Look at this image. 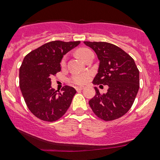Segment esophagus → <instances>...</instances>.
Masks as SVG:
<instances>
[{
	"instance_id": "esophagus-1",
	"label": "esophagus",
	"mask_w": 160,
	"mask_h": 160,
	"mask_svg": "<svg viewBox=\"0 0 160 160\" xmlns=\"http://www.w3.org/2000/svg\"><path fill=\"white\" fill-rule=\"evenodd\" d=\"M75 89H76L77 91H80V90H82V89H84V86H77Z\"/></svg>"
}]
</instances>
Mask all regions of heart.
I'll use <instances>...</instances> for the list:
<instances>
[{
	"label": "heart",
	"instance_id": "b5f03b06",
	"mask_svg": "<svg viewBox=\"0 0 160 160\" xmlns=\"http://www.w3.org/2000/svg\"><path fill=\"white\" fill-rule=\"evenodd\" d=\"M92 52L90 49L87 48H82L80 49L78 51V55L82 60H83V61H85L86 57ZM66 59H67V57L66 56H64L63 58H62L61 62H60V65H61L62 67H64V66L65 65ZM89 78H90V74H88V73L76 74L71 77V82H73V83L77 84V85H83V84H85L86 82L89 80Z\"/></svg>",
	"mask_w": 160,
	"mask_h": 160
}]
</instances>
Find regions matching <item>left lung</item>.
Masks as SVG:
<instances>
[{
	"label": "left lung",
	"mask_w": 160,
	"mask_h": 160,
	"mask_svg": "<svg viewBox=\"0 0 160 160\" xmlns=\"http://www.w3.org/2000/svg\"><path fill=\"white\" fill-rule=\"evenodd\" d=\"M96 53L99 60L98 74L92 83L107 85L108 92L95 95L89 102L98 118L111 121L126 114L134 103L139 89V71L135 61L120 47L107 42L84 41Z\"/></svg>",
	"instance_id": "left-lung-1"
}]
</instances>
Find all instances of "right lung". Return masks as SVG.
Segmentation results:
<instances>
[{
    "label": "right lung",
    "mask_w": 160,
    "mask_h": 160,
    "mask_svg": "<svg viewBox=\"0 0 160 160\" xmlns=\"http://www.w3.org/2000/svg\"><path fill=\"white\" fill-rule=\"evenodd\" d=\"M80 41L55 40L42 45L25 56L19 68V86L27 107L40 120H58L66 113L74 88L65 86L62 92L51 86V78L61 71L60 62Z\"/></svg>",
    "instance_id": "1"
}]
</instances>
